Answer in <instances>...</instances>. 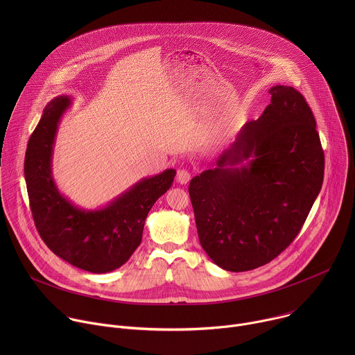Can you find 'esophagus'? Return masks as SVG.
I'll use <instances>...</instances> for the list:
<instances>
[{"label": "esophagus", "instance_id": "1", "mask_svg": "<svg viewBox=\"0 0 355 355\" xmlns=\"http://www.w3.org/2000/svg\"><path fill=\"white\" fill-rule=\"evenodd\" d=\"M189 180H191V174H189L188 170L180 168V170L177 171V181H178L180 184H187Z\"/></svg>", "mask_w": 355, "mask_h": 355}]
</instances>
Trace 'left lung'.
<instances>
[{"label": "left lung", "mask_w": 355, "mask_h": 355, "mask_svg": "<svg viewBox=\"0 0 355 355\" xmlns=\"http://www.w3.org/2000/svg\"><path fill=\"white\" fill-rule=\"evenodd\" d=\"M270 94L263 115L247 122L216 167L193 177L188 188L202 248L232 272L278 257L323 184L324 153L305 96L288 85L271 87Z\"/></svg>", "instance_id": "1"}]
</instances>
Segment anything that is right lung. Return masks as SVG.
Listing matches in <instances>:
<instances>
[{
  "instance_id": "1",
  "label": "right lung",
  "mask_w": 355,
  "mask_h": 355,
  "mask_svg": "<svg viewBox=\"0 0 355 355\" xmlns=\"http://www.w3.org/2000/svg\"><path fill=\"white\" fill-rule=\"evenodd\" d=\"M69 107V96L50 101L31 135L25 155L29 205L36 230L58 257L84 271L104 274L123 266L139 247L147 214L170 189L175 170L140 180L103 209L74 207L52 177L58 123Z\"/></svg>"
}]
</instances>
